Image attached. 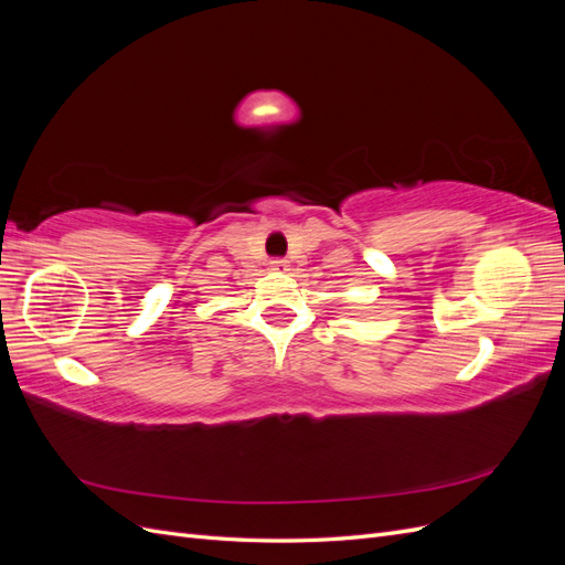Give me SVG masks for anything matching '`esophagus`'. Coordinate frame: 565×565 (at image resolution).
<instances>
[{
	"label": "esophagus",
	"mask_w": 565,
	"mask_h": 565,
	"mask_svg": "<svg viewBox=\"0 0 565 565\" xmlns=\"http://www.w3.org/2000/svg\"><path fill=\"white\" fill-rule=\"evenodd\" d=\"M270 268H273V270H287V262H285V259H276V262H270Z\"/></svg>",
	"instance_id": "esophagus-1"
}]
</instances>
